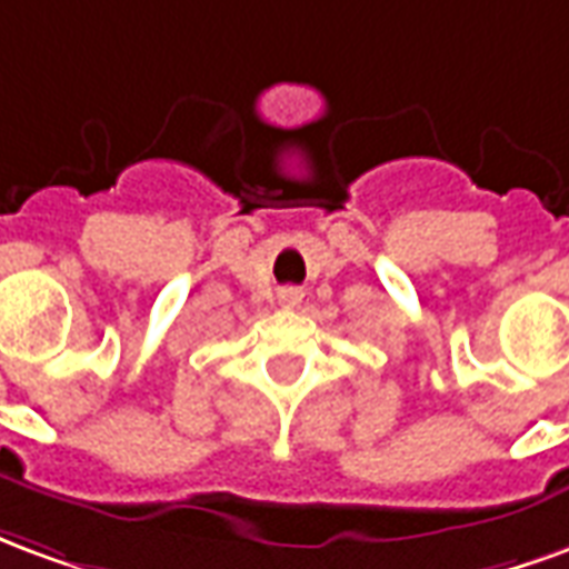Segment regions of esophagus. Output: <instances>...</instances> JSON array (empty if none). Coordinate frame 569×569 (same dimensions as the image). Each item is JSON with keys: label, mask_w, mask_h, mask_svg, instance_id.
Wrapping results in <instances>:
<instances>
[{"label": "esophagus", "mask_w": 569, "mask_h": 569, "mask_svg": "<svg viewBox=\"0 0 569 569\" xmlns=\"http://www.w3.org/2000/svg\"><path fill=\"white\" fill-rule=\"evenodd\" d=\"M280 305H283V308H298V305H301V289H298V286H286V289H280Z\"/></svg>", "instance_id": "1"}]
</instances>
